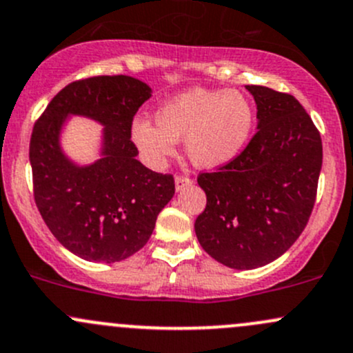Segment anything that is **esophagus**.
<instances>
[{"label": "esophagus", "mask_w": 353, "mask_h": 353, "mask_svg": "<svg viewBox=\"0 0 353 353\" xmlns=\"http://www.w3.org/2000/svg\"><path fill=\"white\" fill-rule=\"evenodd\" d=\"M188 185H192V178H188V176H185V175H178L175 178V188H176L178 192L183 190V188L188 187Z\"/></svg>", "instance_id": "1"}]
</instances>
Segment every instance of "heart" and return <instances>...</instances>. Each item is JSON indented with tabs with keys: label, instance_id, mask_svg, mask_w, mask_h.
<instances>
[{
	"label": "heart",
	"instance_id": "heart-1",
	"mask_svg": "<svg viewBox=\"0 0 353 353\" xmlns=\"http://www.w3.org/2000/svg\"><path fill=\"white\" fill-rule=\"evenodd\" d=\"M156 123L139 119L132 139L152 163L173 154L185 141L190 161L199 168H217L232 161L248 143L255 122L250 100L238 90H190L163 105Z\"/></svg>",
	"mask_w": 353,
	"mask_h": 353
}]
</instances>
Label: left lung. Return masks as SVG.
Masks as SVG:
<instances>
[{"instance_id":"1","label":"left lung","mask_w":353,"mask_h":353,"mask_svg":"<svg viewBox=\"0 0 353 353\" xmlns=\"http://www.w3.org/2000/svg\"><path fill=\"white\" fill-rule=\"evenodd\" d=\"M246 90L256 103V134L232 161L197 178L207 195L195 221L199 243L236 270L263 267L294 245L310 221L323 163L321 136L296 98Z\"/></svg>"}]
</instances>
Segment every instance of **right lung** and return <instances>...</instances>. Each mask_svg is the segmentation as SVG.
Listing matches in <instances>:
<instances>
[{"instance_id":"1","label":"right lung","mask_w":353,"mask_h":353,"mask_svg":"<svg viewBox=\"0 0 353 353\" xmlns=\"http://www.w3.org/2000/svg\"><path fill=\"white\" fill-rule=\"evenodd\" d=\"M151 97L130 76H93L64 86L35 122L30 139L34 199L57 241L83 260L114 263L139 252L175 195L173 175L137 161L130 141L136 112ZM68 114L104 125L102 158L78 167L59 144Z\"/></svg>"}]
</instances>
